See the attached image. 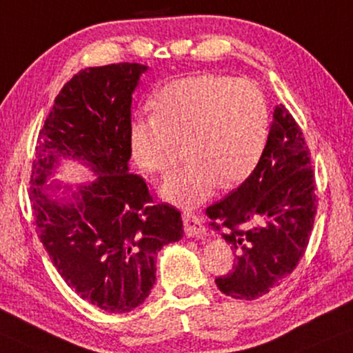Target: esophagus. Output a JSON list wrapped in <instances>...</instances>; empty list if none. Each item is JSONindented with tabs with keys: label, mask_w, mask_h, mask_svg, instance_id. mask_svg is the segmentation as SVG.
Segmentation results:
<instances>
[{
	"label": "esophagus",
	"mask_w": 353,
	"mask_h": 353,
	"mask_svg": "<svg viewBox=\"0 0 353 353\" xmlns=\"http://www.w3.org/2000/svg\"><path fill=\"white\" fill-rule=\"evenodd\" d=\"M183 230H185L187 236H195V238H203L206 235V228L200 221V217L192 214V212H183Z\"/></svg>",
	"instance_id": "esophagus-1"
}]
</instances>
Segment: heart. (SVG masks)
<instances>
[{"instance_id":"b5f03b06","label":"heart","mask_w":353,"mask_h":353,"mask_svg":"<svg viewBox=\"0 0 353 353\" xmlns=\"http://www.w3.org/2000/svg\"><path fill=\"white\" fill-rule=\"evenodd\" d=\"M153 105L157 113L132 118L129 145L139 166L163 176L185 142L188 161L161 187L166 201L196 206L219 183L236 185L254 171L270 128L269 103L254 81L216 73L176 79Z\"/></svg>"}]
</instances>
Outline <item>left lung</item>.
<instances>
[{
  "label": "left lung",
  "mask_w": 353,
  "mask_h": 353,
  "mask_svg": "<svg viewBox=\"0 0 353 353\" xmlns=\"http://www.w3.org/2000/svg\"><path fill=\"white\" fill-rule=\"evenodd\" d=\"M206 214L235 251L232 270L216 278L225 296L257 299L296 269L309 245L316 195L309 147L285 105L275 107L254 171Z\"/></svg>",
  "instance_id": "8db88e82"
}]
</instances>
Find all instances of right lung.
Wrapping results in <instances>:
<instances>
[{
	"mask_svg": "<svg viewBox=\"0 0 353 353\" xmlns=\"http://www.w3.org/2000/svg\"><path fill=\"white\" fill-rule=\"evenodd\" d=\"M147 68L121 62L78 72L39 131L30 179L37 233L59 275L81 299L112 314L147 299L157 252L183 236L181 212L150 205L147 183L128 166L132 92ZM62 159L83 162L98 177L75 191L46 184ZM59 190L71 195L54 199Z\"/></svg>",
	"mask_w": 353,
	"mask_h": 353,
	"instance_id": "1",
	"label": "right lung"
}]
</instances>
